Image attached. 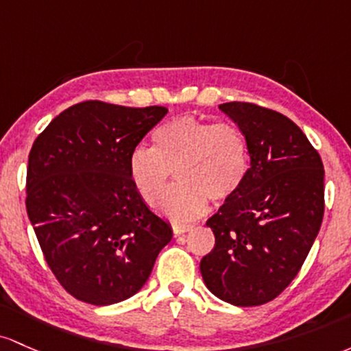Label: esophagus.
Returning a JSON list of instances; mask_svg holds the SVG:
<instances>
[{"label": "esophagus", "instance_id": "1", "mask_svg": "<svg viewBox=\"0 0 351 351\" xmlns=\"http://www.w3.org/2000/svg\"><path fill=\"white\" fill-rule=\"evenodd\" d=\"M192 228V226H186V223H176V226H172V230H174V235H182L186 234Z\"/></svg>", "mask_w": 351, "mask_h": 351}]
</instances>
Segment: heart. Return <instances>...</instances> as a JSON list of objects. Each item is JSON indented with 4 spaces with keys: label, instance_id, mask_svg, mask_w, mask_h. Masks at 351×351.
Wrapping results in <instances>:
<instances>
[{
    "label": "heart",
    "instance_id": "heart-1",
    "mask_svg": "<svg viewBox=\"0 0 351 351\" xmlns=\"http://www.w3.org/2000/svg\"><path fill=\"white\" fill-rule=\"evenodd\" d=\"M152 143L131 152L129 179L147 206L164 198L160 210L177 222L206 214L208 200L232 199L249 177V141L235 124L180 116L159 125ZM172 171L180 186L166 196Z\"/></svg>",
    "mask_w": 351,
    "mask_h": 351
}]
</instances>
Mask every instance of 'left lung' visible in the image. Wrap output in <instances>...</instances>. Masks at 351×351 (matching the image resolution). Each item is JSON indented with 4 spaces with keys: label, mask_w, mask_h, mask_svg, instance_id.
Listing matches in <instances>:
<instances>
[{
    "label": "left lung",
    "mask_w": 351,
    "mask_h": 351,
    "mask_svg": "<svg viewBox=\"0 0 351 351\" xmlns=\"http://www.w3.org/2000/svg\"><path fill=\"white\" fill-rule=\"evenodd\" d=\"M219 109L249 141L245 184L206 226L215 245L200 261L207 289L237 306L278 297L300 271L325 210L324 164L293 121L252 102Z\"/></svg>",
    "instance_id": "left-lung-1"
}]
</instances>
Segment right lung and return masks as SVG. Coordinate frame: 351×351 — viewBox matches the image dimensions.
I'll return each instance as SVG.
<instances>
[{"label": "right lung", "instance_id": "right-lung-1", "mask_svg": "<svg viewBox=\"0 0 351 351\" xmlns=\"http://www.w3.org/2000/svg\"><path fill=\"white\" fill-rule=\"evenodd\" d=\"M167 114L162 106L74 104L51 121L27 159L26 210L68 293L112 305L139 292L172 228L129 179V156Z\"/></svg>", "mask_w": 351, "mask_h": 351}]
</instances>
